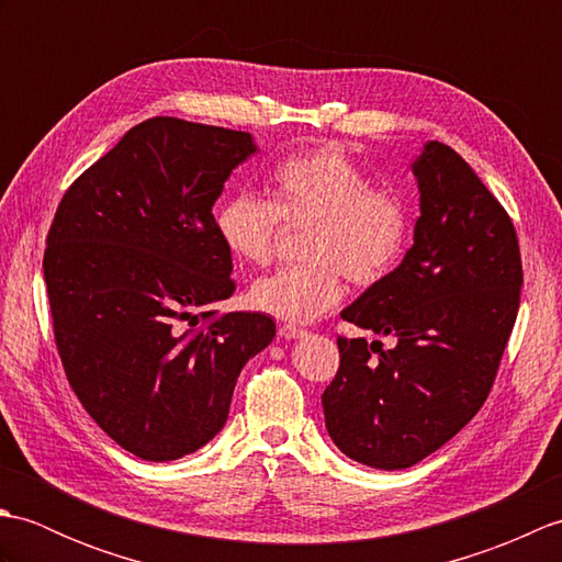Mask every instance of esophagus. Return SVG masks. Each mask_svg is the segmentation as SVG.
I'll return each mask as SVG.
<instances>
[{"mask_svg":"<svg viewBox=\"0 0 562 562\" xmlns=\"http://www.w3.org/2000/svg\"><path fill=\"white\" fill-rule=\"evenodd\" d=\"M278 333H280V338H284V340H296V338H304L306 336L304 328L292 326V324H282Z\"/></svg>","mask_w":562,"mask_h":562,"instance_id":"esophagus-1","label":"esophagus"}]
</instances>
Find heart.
I'll use <instances>...</instances> for the list:
<instances>
[{
  "label": "heart",
  "instance_id": "1",
  "mask_svg": "<svg viewBox=\"0 0 562 562\" xmlns=\"http://www.w3.org/2000/svg\"><path fill=\"white\" fill-rule=\"evenodd\" d=\"M312 224L304 241L308 262L260 278L250 306L274 318L306 324L342 296V274L369 288L398 266L411 236L405 200L369 176L340 147H316L282 159L272 171V202L246 190L226 195L214 226L229 254L250 266H268L280 224Z\"/></svg>",
  "mask_w": 562,
  "mask_h": 562
}]
</instances>
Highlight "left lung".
<instances>
[{"instance_id":"1","label":"left lung","mask_w":562,"mask_h":562,"mask_svg":"<svg viewBox=\"0 0 562 562\" xmlns=\"http://www.w3.org/2000/svg\"><path fill=\"white\" fill-rule=\"evenodd\" d=\"M413 173V248L340 314L396 345L338 336L340 367L321 396L336 447L381 471L411 469L481 411L524 284L515 224L471 166L427 142Z\"/></svg>"}]
</instances>
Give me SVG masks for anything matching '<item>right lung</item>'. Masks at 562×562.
Listing matches in <instances>:
<instances>
[{
    "mask_svg": "<svg viewBox=\"0 0 562 562\" xmlns=\"http://www.w3.org/2000/svg\"><path fill=\"white\" fill-rule=\"evenodd\" d=\"M256 151L238 130L149 117L67 188L43 274L55 345L83 411L125 451L173 461L220 432L236 379L274 338L236 290L212 205Z\"/></svg>",
    "mask_w": 562,
    "mask_h": 562,
    "instance_id": "obj_1",
    "label": "right lung"
}]
</instances>
